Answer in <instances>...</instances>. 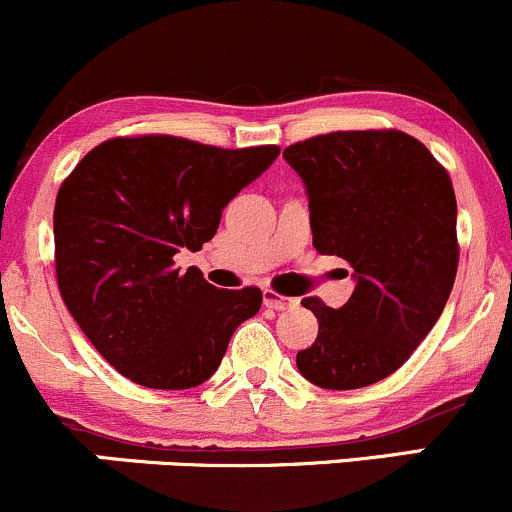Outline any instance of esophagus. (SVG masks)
I'll return each instance as SVG.
<instances>
[{"label": "esophagus", "mask_w": 512, "mask_h": 512, "mask_svg": "<svg viewBox=\"0 0 512 512\" xmlns=\"http://www.w3.org/2000/svg\"><path fill=\"white\" fill-rule=\"evenodd\" d=\"M262 301H265V306H270V309H277V311H284L289 309V306H294L292 297H284V294L274 292V289H265V292H262Z\"/></svg>", "instance_id": "esophagus-1"}]
</instances>
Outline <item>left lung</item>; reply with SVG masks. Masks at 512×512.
Returning <instances> with one entry per match:
<instances>
[{
	"label": "left lung",
	"instance_id": "8db88e82",
	"mask_svg": "<svg viewBox=\"0 0 512 512\" xmlns=\"http://www.w3.org/2000/svg\"><path fill=\"white\" fill-rule=\"evenodd\" d=\"M284 159L306 184L316 252L346 260L358 282L341 309L301 299L319 336L297 353L299 373L326 390L378 383L407 363L454 287L449 171L400 129L319 134L289 144Z\"/></svg>",
	"mask_w": 512,
	"mask_h": 512
}]
</instances>
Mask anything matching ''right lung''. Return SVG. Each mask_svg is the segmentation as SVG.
Masks as SVG:
<instances>
[{
	"label": "right lung",
	"instance_id": "add662e5",
	"mask_svg": "<svg viewBox=\"0 0 512 512\" xmlns=\"http://www.w3.org/2000/svg\"><path fill=\"white\" fill-rule=\"evenodd\" d=\"M277 144L220 149L171 134L112 137L66 176L53 208L56 279L68 311L117 373L154 390L206 383L262 292L179 272L223 208L277 159Z\"/></svg>",
	"mask_w": 512,
	"mask_h": 512
}]
</instances>
